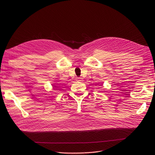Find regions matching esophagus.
Instances as JSON below:
<instances>
[{
	"mask_svg": "<svg viewBox=\"0 0 155 155\" xmlns=\"http://www.w3.org/2000/svg\"><path fill=\"white\" fill-rule=\"evenodd\" d=\"M76 80L78 81V82H82V81H83V79H82V78H78V77H77V78H76Z\"/></svg>",
	"mask_w": 155,
	"mask_h": 155,
	"instance_id": "esophagus-1",
	"label": "esophagus"
}]
</instances>
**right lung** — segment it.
Here are the masks:
<instances>
[{
    "label": "right lung",
    "instance_id": "obj_1",
    "mask_svg": "<svg viewBox=\"0 0 155 155\" xmlns=\"http://www.w3.org/2000/svg\"><path fill=\"white\" fill-rule=\"evenodd\" d=\"M53 86H54V87H57V86H56V85H54Z\"/></svg>",
    "mask_w": 155,
    "mask_h": 155
}]
</instances>
